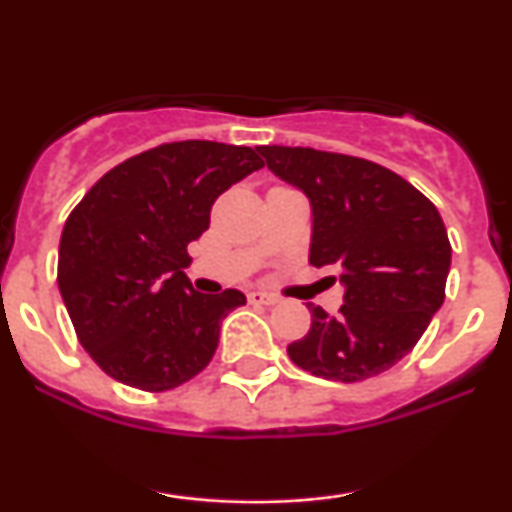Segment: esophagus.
I'll use <instances>...</instances> for the list:
<instances>
[{"mask_svg":"<svg viewBox=\"0 0 512 512\" xmlns=\"http://www.w3.org/2000/svg\"><path fill=\"white\" fill-rule=\"evenodd\" d=\"M248 301L252 305H274L276 298L267 296V293H262V291H252V293H248Z\"/></svg>","mask_w":512,"mask_h":512,"instance_id":"obj_1","label":"esophagus"}]
</instances>
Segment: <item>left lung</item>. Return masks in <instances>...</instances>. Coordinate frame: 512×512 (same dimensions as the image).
I'll return each instance as SVG.
<instances>
[{"label": "left lung", "instance_id": "left-lung-1", "mask_svg": "<svg viewBox=\"0 0 512 512\" xmlns=\"http://www.w3.org/2000/svg\"><path fill=\"white\" fill-rule=\"evenodd\" d=\"M267 168L310 199V264L339 269L344 305L310 303V332L289 344L298 368L358 383L385 373L426 332L445 301L450 240L428 199L366 158L257 146Z\"/></svg>", "mask_w": 512, "mask_h": 512}]
</instances>
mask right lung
Listing matches in <instances>:
<instances>
[{
    "instance_id": "1",
    "label": "right lung",
    "mask_w": 512,
    "mask_h": 512,
    "mask_svg": "<svg viewBox=\"0 0 512 512\" xmlns=\"http://www.w3.org/2000/svg\"><path fill=\"white\" fill-rule=\"evenodd\" d=\"M262 166L250 146L161 144L108 170L69 214L57 284L81 346L117 383L163 392L207 368L245 296L192 289L187 245L216 197Z\"/></svg>"
}]
</instances>
